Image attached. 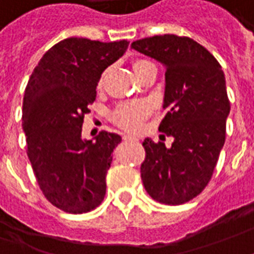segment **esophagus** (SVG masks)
<instances>
[{"label": "esophagus", "instance_id": "1", "mask_svg": "<svg viewBox=\"0 0 254 254\" xmlns=\"http://www.w3.org/2000/svg\"><path fill=\"white\" fill-rule=\"evenodd\" d=\"M124 140H125V141H137V139H136V137L129 136V134H125V136H124Z\"/></svg>", "mask_w": 254, "mask_h": 254}]
</instances>
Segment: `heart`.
Listing matches in <instances>:
<instances>
[{
	"instance_id": "b5f03b06",
	"label": "heart",
	"mask_w": 254,
	"mask_h": 254,
	"mask_svg": "<svg viewBox=\"0 0 254 254\" xmlns=\"http://www.w3.org/2000/svg\"><path fill=\"white\" fill-rule=\"evenodd\" d=\"M148 63L150 62L144 59L133 60L132 68L134 74H137ZM104 77H106V71L99 77V81H97L99 88L104 82ZM150 114H151V104L148 102H129L124 103V104L118 106L115 109L114 114H113V120L122 129L129 130V132H137L140 127H143V122L148 118Z\"/></svg>"
}]
</instances>
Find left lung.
I'll list each match as a JSON object with an SVG mask.
<instances>
[{
    "label": "left lung",
    "instance_id": "obj_1",
    "mask_svg": "<svg viewBox=\"0 0 254 254\" xmlns=\"http://www.w3.org/2000/svg\"><path fill=\"white\" fill-rule=\"evenodd\" d=\"M132 48L166 68L168 113L159 132L173 137L170 148L148 137L143 141L141 180L152 199L182 205L206 187L226 141V77L213 55L189 37L155 35L134 41Z\"/></svg>",
    "mask_w": 254,
    "mask_h": 254
}]
</instances>
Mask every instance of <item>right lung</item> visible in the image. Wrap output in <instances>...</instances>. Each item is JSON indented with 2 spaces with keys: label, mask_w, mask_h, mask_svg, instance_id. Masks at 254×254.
Listing matches in <instances>:
<instances>
[{
  "label": "right lung",
  "mask_w": 254,
  "mask_h": 254,
  "mask_svg": "<svg viewBox=\"0 0 254 254\" xmlns=\"http://www.w3.org/2000/svg\"><path fill=\"white\" fill-rule=\"evenodd\" d=\"M127 45V40L60 41L38 62L24 90L28 159L45 198L67 213H86L104 199L106 175L121 136L103 130L92 141L81 132L99 77Z\"/></svg>",
  "instance_id": "obj_1"
}]
</instances>
